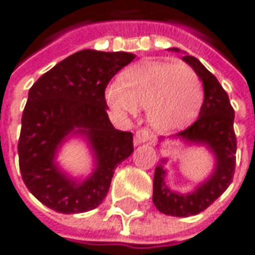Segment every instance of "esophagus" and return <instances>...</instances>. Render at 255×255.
Wrapping results in <instances>:
<instances>
[{
    "label": "esophagus",
    "instance_id": "obj_1",
    "mask_svg": "<svg viewBox=\"0 0 255 255\" xmlns=\"http://www.w3.org/2000/svg\"><path fill=\"white\" fill-rule=\"evenodd\" d=\"M150 140H152V134H150V132L147 129H140V130H137L136 134H134V143L136 144L150 142Z\"/></svg>",
    "mask_w": 255,
    "mask_h": 255
}]
</instances>
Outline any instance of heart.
<instances>
[{
  "mask_svg": "<svg viewBox=\"0 0 255 255\" xmlns=\"http://www.w3.org/2000/svg\"><path fill=\"white\" fill-rule=\"evenodd\" d=\"M105 98L119 116H136L146 108L147 121L156 130L171 132L197 116L204 93L189 65L144 61L123 72L121 82L109 85Z\"/></svg>",
  "mask_w": 255,
  "mask_h": 255,
  "instance_id": "b5f03b06",
  "label": "heart"
}]
</instances>
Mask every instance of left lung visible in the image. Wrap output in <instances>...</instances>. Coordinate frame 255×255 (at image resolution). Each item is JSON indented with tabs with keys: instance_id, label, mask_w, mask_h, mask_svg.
Returning a JSON list of instances; mask_svg holds the SVG:
<instances>
[{
	"instance_id": "left-lung-1",
	"label": "left lung",
	"mask_w": 255,
	"mask_h": 255,
	"mask_svg": "<svg viewBox=\"0 0 255 255\" xmlns=\"http://www.w3.org/2000/svg\"><path fill=\"white\" fill-rule=\"evenodd\" d=\"M173 52H180L177 48H170ZM183 61L193 68L203 82L204 101L201 105L199 119L186 130L173 134L169 139L181 140L186 146H204L214 157V169L211 174L199 183L189 193L171 190L166 184L167 170L164 164L167 159L163 157L156 166L153 177V203L156 209L173 217H189L206 210L213 201L230 186L234 167L237 142L233 129L234 111L231 108L229 95L219 84L217 78L207 71L200 61L183 52ZM164 137L159 139V144Z\"/></svg>"
}]
</instances>
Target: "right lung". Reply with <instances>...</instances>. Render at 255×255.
<instances>
[{
	"label": "right lung",
	"instance_id": "1",
	"mask_svg": "<svg viewBox=\"0 0 255 255\" xmlns=\"http://www.w3.org/2000/svg\"><path fill=\"white\" fill-rule=\"evenodd\" d=\"M130 52L84 49L44 74L29 89L18 142L19 170L28 190L46 207L76 214L96 209L108 194L115 169L133 152V134L113 128L105 89ZM84 138L94 157L86 178H74L56 162L63 143Z\"/></svg>",
	"mask_w": 255,
	"mask_h": 255
}]
</instances>
